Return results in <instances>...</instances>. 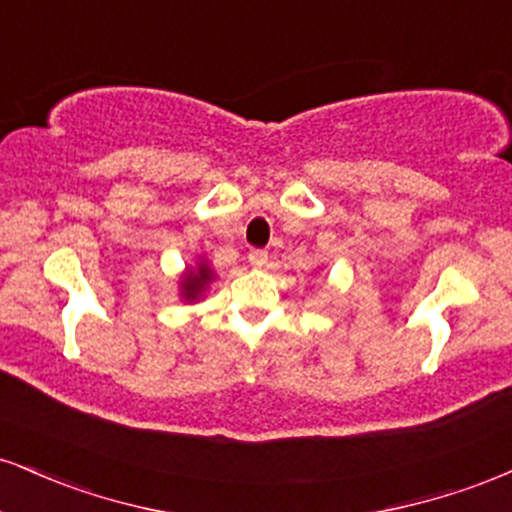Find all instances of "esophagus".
<instances>
[{"mask_svg": "<svg viewBox=\"0 0 512 512\" xmlns=\"http://www.w3.org/2000/svg\"><path fill=\"white\" fill-rule=\"evenodd\" d=\"M248 262H250L252 267H255V269H262V267H267V262H269V255H267V250H250V255H248Z\"/></svg>", "mask_w": 512, "mask_h": 512, "instance_id": "obj_1", "label": "esophagus"}]
</instances>
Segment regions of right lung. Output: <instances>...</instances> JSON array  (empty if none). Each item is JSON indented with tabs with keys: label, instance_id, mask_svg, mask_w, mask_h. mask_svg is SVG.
Here are the masks:
<instances>
[{
	"label": "right lung",
	"instance_id": "1",
	"mask_svg": "<svg viewBox=\"0 0 512 512\" xmlns=\"http://www.w3.org/2000/svg\"><path fill=\"white\" fill-rule=\"evenodd\" d=\"M214 281V269L207 260H199L197 267H187V272L180 276V296L182 301L195 303L204 296L207 286Z\"/></svg>",
	"mask_w": 512,
	"mask_h": 512
}]
</instances>
